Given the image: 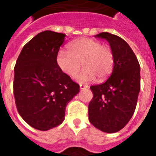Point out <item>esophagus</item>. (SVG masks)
Here are the masks:
<instances>
[{"label": "esophagus", "mask_w": 156, "mask_h": 156, "mask_svg": "<svg viewBox=\"0 0 156 156\" xmlns=\"http://www.w3.org/2000/svg\"><path fill=\"white\" fill-rule=\"evenodd\" d=\"M88 88L87 85H83V84H80V89L81 90H84V89H87Z\"/></svg>", "instance_id": "1"}]
</instances>
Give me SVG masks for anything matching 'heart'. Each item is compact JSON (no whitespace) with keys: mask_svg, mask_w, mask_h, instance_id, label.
<instances>
[{"mask_svg":"<svg viewBox=\"0 0 156 156\" xmlns=\"http://www.w3.org/2000/svg\"><path fill=\"white\" fill-rule=\"evenodd\" d=\"M56 64L59 69L70 78H74L83 66L84 69L78 77L81 83L92 82L96 78L102 82L108 78L113 70L114 56L108 45L102 44L98 40L83 38L70 43L68 45V52L59 51Z\"/></svg>","mask_w":156,"mask_h":156,"instance_id":"heart-1","label":"heart"}]
</instances>
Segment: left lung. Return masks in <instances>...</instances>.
Masks as SVG:
<instances>
[{"label":"left lung","mask_w":156,"mask_h":156,"mask_svg":"<svg viewBox=\"0 0 156 156\" xmlns=\"http://www.w3.org/2000/svg\"><path fill=\"white\" fill-rule=\"evenodd\" d=\"M109 43L114 67L108 79L91 86L89 121L105 133H116L126 126L135 111L140 91V66L129 45L117 35L102 32L95 36Z\"/></svg>","instance_id":"obj_1"}]
</instances>
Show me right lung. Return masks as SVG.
<instances>
[{
	"instance_id": "obj_1",
	"label": "right lung",
	"mask_w": 156,
	"mask_h": 156,
	"mask_svg": "<svg viewBox=\"0 0 156 156\" xmlns=\"http://www.w3.org/2000/svg\"><path fill=\"white\" fill-rule=\"evenodd\" d=\"M65 38V34L52 30L39 33L23 48L14 67L17 109L28 125L39 130L61 125L66 105L79 92V85L56 64Z\"/></svg>"
}]
</instances>
